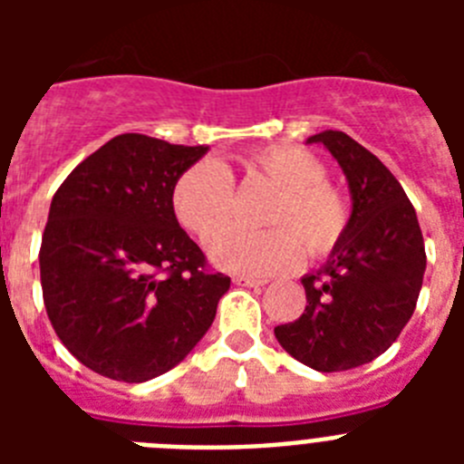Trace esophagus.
<instances>
[{"label":"esophagus","mask_w":464,"mask_h":464,"mask_svg":"<svg viewBox=\"0 0 464 464\" xmlns=\"http://www.w3.org/2000/svg\"><path fill=\"white\" fill-rule=\"evenodd\" d=\"M235 283L237 285H244V288H260V285H265L262 278H253V276H235Z\"/></svg>","instance_id":"1"}]
</instances>
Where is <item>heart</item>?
<instances>
[{"mask_svg": "<svg viewBox=\"0 0 464 464\" xmlns=\"http://www.w3.org/2000/svg\"><path fill=\"white\" fill-rule=\"evenodd\" d=\"M248 176L265 179L276 188L269 202L265 223L278 227L265 232L227 227L215 234L229 218L232 208V176L223 162L204 158L181 171L171 186V211L176 220L207 241V251L216 267L237 274L290 272L297 267L304 244L309 256H325L346 232L348 207L342 192L330 186L325 167L314 153L274 143L241 160Z\"/></svg>", "mask_w": 464, "mask_h": 464, "instance_id": "1", "label": "heart"}]
</instances>
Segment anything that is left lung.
Here are the masks:
<instances>
[{
  "mask_svg": "<svg viewBox=\"0 0 464 464\" xmlns=\"http://www.w3.org/2000/svg\"><path fill=\"white\" fill-rule=\"evenodd\" d=\"M306 143H323L339 162L351 216L325 265L302 276L304 314L274 334L311 370H353L385 353L411 318L425 274L423 235L407 192L376 155L334 130Z\"/></svg>",
  "mask_w": 464,
  "mask_h": 464,
  "instance_id": "left-lung-1",
  "label": "left lung"
}]
</instances>
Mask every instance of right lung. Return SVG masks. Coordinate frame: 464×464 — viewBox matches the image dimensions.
Segmentation results:
<instances>
[{
    "label": "right lung",
    "instance_id": "right-lung-1",
    "mask_svg": "<svg viewBox=\"0 0 464 464\" xmlns=\"http://www.w3.org/2000/svg\"><path fill=\"white\" fill-rule=\"evenodd\" d=\"M208 146L118 134L57 188L41 288L57 337L88 370L141 383L181 362L216 318L229 276L171 211V186Z\"/></svg>",
    "mask_w": 464,
    "mask_h": 464
}]
</instances>
